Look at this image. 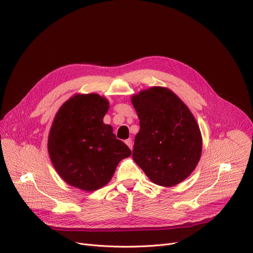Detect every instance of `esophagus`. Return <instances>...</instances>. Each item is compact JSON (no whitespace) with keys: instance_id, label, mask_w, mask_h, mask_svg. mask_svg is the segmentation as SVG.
<instances>
[{"instance_id":"obj_1","label":"esophagus","mask_w":253,"mask_h":253,"mask_svg":"<svg viewBox=\"0 0 253 253\" xmlns=\"http://www.w3.org/2000/svg\"><path fill=\"white\" fill-rule=\"evenodd\" d=\"M125 143L128 145V147L132 150V148H133V141L131 140V139H127L126 141H125Z\"/></svg>"}]
</instances>
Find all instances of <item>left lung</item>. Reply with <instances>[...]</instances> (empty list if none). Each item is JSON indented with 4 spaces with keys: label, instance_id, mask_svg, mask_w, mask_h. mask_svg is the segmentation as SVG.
Returning <instances> with one entry per match:
<instances>
[{
    "label": "left lung",
    "instance_id": "obj_1",
    "mask_svg": "<svg viewBox=\"0 0 253 253\" xmlns=\"http://www.w3.org/2000/svg\"><path fill=\"white\" fill-rule=\"evenodd\" d=\"M131 102L140 130L132 158L155 184L172 187L196 168L203 138L187 106L170 89L154 86L134 94Z\"/></svg>",
    "mask_w": 253,
    "mask_h": 253
}]
</instances>
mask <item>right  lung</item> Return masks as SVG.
Masks as SVG:
<instances>
[{"instance_id":"right-lung-1","label":"right lung","mask_w":253,"mask_h":253,"mask_svg":"<svg viewBox=\"0 0 253 253\" xmlns=\"http://www.w3.org/2000/svg\"><path fill=\"white\" fill-rule=\"evenodd\" d=\"M109 102L96 93L75 94L59 109L50 127L47 149L61 178L84 191L102 188L129 147L117 139L103 119Z\"/></svg>"}]
</instances>
